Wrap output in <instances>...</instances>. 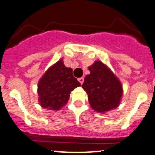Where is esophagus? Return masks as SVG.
<instances>
[{
    "label": "esophagus",
    "mask_w": 155,
    "mask_h": 155,
    "mask_svg": "<svg viewBox=\"0 0 155 155\" xmlns=\"http://www.w3.org/2000/svg\"><path fill=\"white\" fill-rule=\"evenodd\" d=\"M79 82L81 83V84H83V82H84V78H83V77L79 78Z\"/></svg>",
    "instance_id": "obj_1"
}]
</instances>
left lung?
<instances>
[{"instance_id": "1", "label": "left lung", "mask_w": 155, "mask_h": 155, "mask_svg": "<svg viewBox=\"0 0 155 155\" xmlns=\"http://www.w3.org/2000/svg\"><path fill=\"white\" fill-rule=\"evenodd\" d=\"M89 70L90 74L85 78L82 87L87 93L92 108L100 113L117 108L123 95L119 79L100 61L95 62Z\"/></svg>"}]
</instances>
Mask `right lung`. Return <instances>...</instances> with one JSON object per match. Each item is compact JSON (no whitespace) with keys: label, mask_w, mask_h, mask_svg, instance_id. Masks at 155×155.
Segmentation results:
<instances>
[{"label":"right lung","mask_w":155,"mask_h":155,"mask_svg":"<svg viewBox=\"0 0 155 155\" xmlns=\"http://www.w3.org/2000/svg\"><path fill=\"white\" fill-rule=\"evenodd\" d=\"M80 85L72 75V69L65 67L60 59L47 70L38 83L40 104L43 108L58 110L67 103L71 91Z\"/></svg>","instance_id":"1"}]
</instances>
